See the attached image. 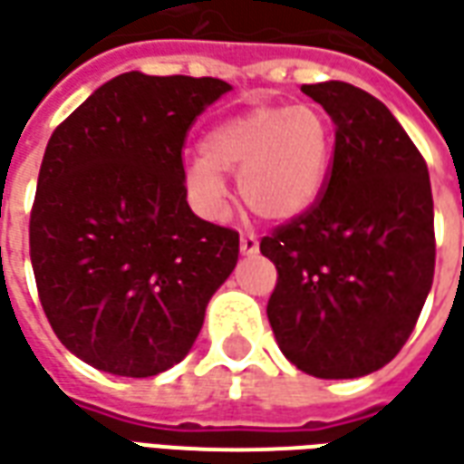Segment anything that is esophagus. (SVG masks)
<instances>
[{
  "label": "esophagus",
  "instance_id": "esophagus-1",
  "mask_svg": "<svg viewBox=\"0 0 464 464\" xmlns=\"http://www.w3.org/2000/svg\"><path fill=\"white\" fill-rule=\"evenodd\" d=\"M256 251H258V238H256L254 233H241V254L251 256Z\"/></svg>",
  "mask_w": 464,
  "mask_h": 464
}]
</instances>
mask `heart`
<instances>
[{
    "label": "heart",
    "mask_w": 464,
    "mask_h": 464,
    "mask_svg": "<svg viewBox=\"0 0 464 464\" xmlns=\"http://www.w3.org/2000/svg\"><path fill=\"white\" fill-rule=\"evenodd\" d=\"M332 122L314 105H264L226 120L186 165L188 198L210 221L228 210L223 173L238 176L243 206L266 221H291L314 206L332 160Z\"/></svg>",
    "instance_id": "heart-1"
}]
</instances>
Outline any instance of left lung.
<instances>
[{
	"label": "left lung",
	"mask_w": 464,
	"mask_h": 464,
	"mask_svg": "<svg viewBox=\"0 0 464 464\" xmlns=\"http://www.w3.org/2000/svg\"><path fill=\"white\" fill-rule=\"evenodd\" d=\"M301 90L332 115L334 153L314 206L261 238L278 274L266 314L301 372L364 377L400 354L432 288L430 173L374 95L336 80Z\"/></svg>",
	"instance_id": "8db88e82"
}]
</instances>
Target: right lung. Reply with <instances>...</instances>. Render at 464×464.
I'll use <instances>...</instances> for the list:
<instances>
[{
  "instance_id": "1",
  "label": "right lung",
  "mask_w": 464,
  "mask_h": 464,
  "mask_svg": "<svg viewBox=\"0 0 464 464\" xmlns=\"http://www.w3.org/2000/svg\"><path fill=\"white\" fill-rule=\"evenodd\" d=\"M231 85L118 74L52 132L29 213V258L47 322L74 356L153 377L190 352L238 233L188 206L183 148Z\"/></svg>"
}]
</instances>
